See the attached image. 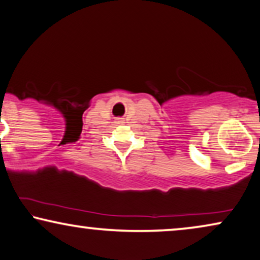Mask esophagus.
Wrapping results in <instances>:
<instances>
[{"mask_svg": "<svg viewBox=\"0 0 260 260\" xmlns=\"http://www.w3.org/2000/svg\"><path fill=\"white\" fill-rule=\"evenodd\" d=\"M117 122H122V120H117Z\"/></svg>", "mask_w": 260, "mask_h": 260, "instance_id": "34e87169", "label": "esophagus"}]
</instances>
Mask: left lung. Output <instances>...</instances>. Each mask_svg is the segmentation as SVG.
I'll return each mask as SVG.
<instances>
[{"instance_id":"left-lung-1","label":"left lung","mask_w":260,"mask_h":260,"mask_svg":"<svg viewBox=\"0 0 260 260\" xmlns=\"http://www.w3.org/2000/svg\"><path fill=\"white\" fill-rule=\"evenodd\" d=\"M259 143H260V140H259Z\"/></svg>"}]
</instances>
